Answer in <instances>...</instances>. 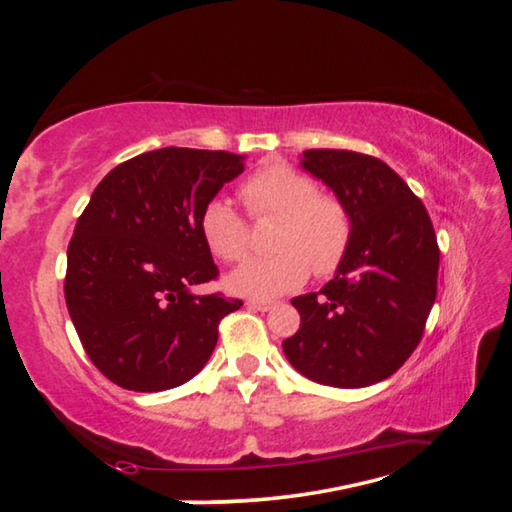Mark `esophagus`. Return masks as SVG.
<instances>
[{
	"instance_id": "obj_1",
	"label": "esophagus",
	"mask_w": 512,
	"mask_h": 512,
	"mask_svg": "<svg viewBox=\"0 0 512 512\" xmlns=\"http://www.w3.org/2000/svg\"><path fill=\"white\" fill-rule=\"evenodd\" d=\"M248 307L257 309V311H268L275 307V302L273 300H248Z\"/></svg>"
}]
</instances>
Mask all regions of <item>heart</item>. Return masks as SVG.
<instances>
[{"instance_id": "b5f03b06", "label": "heart", "mask_w": 512, "mask_h": 512, "mask_svg": "<svg viewBox=\"0 0 512 512\" xmlns=\"http://www.w3.org/2000/svg\"><path fill=\"white\" fill-rule=\"evenodd\" d=\"M253 219H277L273 255L253 257L228 277V289L248 298H275L302 287L309 273L332 275L352 244V214L339 196L320 192L314 178L284 162L257 169L239 189ZM201 235L223 262H239L250 246V223L228 198L203 205Z\"/></svg>"}]
</instances>
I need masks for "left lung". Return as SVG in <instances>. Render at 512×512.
Returning a JSON list of instances; mask_svg holds the SVG:
<instances>
[{"instance_id": "8db88e82", "label": "left lung", "mask_w": 512, "mask_h": 512, "mask_svg": "<svg viewBox=\"0 0 512 512\" xmlns=\"http://www.w3.org/2000/svg\"><path fill=\"white\" fill-rule=\"evenodd\" d=\"M302 167L350 207L352 244L318 293L291 300L300 329L282 343L311 381L361 388L404 366L436 300L440 248L427 207L379 158L311 149Z\"/></svg>"}]
</instances>
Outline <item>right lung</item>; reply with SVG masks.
<instances>
[{
    "label": "right lung",
    "mask_w": 512,
    "mask_h": 512,
    "mask_svg": "<svg viewBox=\"0 0 512 512\" xmlns=\"http://www.w3.org/2000/svg\"><path fill=\"white\" fill-rule=\"evenodd\" d=\"M244 155L149 151L94 189L67 246L65 302L90 361L126 391L176 388L201 370L219 323L244 302L194 293L219 277L201 210L244 171Z\"/></svg>",
    "instance_id": "obj_1"
}]
</instances>
